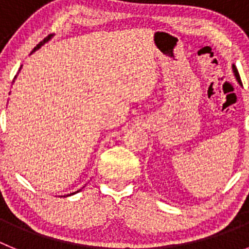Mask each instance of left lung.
Masks as SVG:
<instances>
[{
  "label": "left lung",
  "mask_w": 249,
  "mask_h": 249,
  "mask_svg": "<svg viewBox=\"0 0 249 249\" xmlns=\"http://www.w3.org/2000/svg\"><path fill=\"white\" fill-rule=\"evenodd\" d=\"M232 68H233V72H234V76H236L237 81H238V82H239V83H242V82H241V77H239V73H238V71H237V68H236V66L233 65V66H232Z\"/></svg>",
  "instance_id": "obj_1"
}]
</instances>
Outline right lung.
Segmentation results:
<instances>
[{
	"mask_svg": "<svg viewBox=\"0 0 249 249\" xmlns=\"http://www.w3.org/2000/svg\"><path fill=\"white\" fill-rule=\"evenodd\" d=\"M52 36H53V35H48V36H47V37H46V38H45V39H43V41H41V42H39V43H38V45H37V46H36V47H35V48H34V51H32V52H35V51H36V50H37V48H39V47H41V46H42V45H43V43H45V42H47L48 39H50V38H51V37H52ZM77 192H78V191H77ZM71 195H74V193H71Z\"/></svg>",
	"mask_w": 249,
	"mask_h": 249,
	"instance_id": "right-lung-1",
	"label": "right lung"
}]
</instances>
